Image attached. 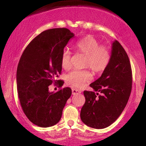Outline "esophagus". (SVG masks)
<instances>
[{"instance_id":"34e87169","label":"esophagus","mask_w":146,"mask_h":146,"mask_svg":"<svg viewBox=\"0 0 146 146\" xmlns=\"http://www.w3.org/2000/svg\"><path fill=\"white\" fill-rule=\"evenodd\" d=\"M82 91L80 89H78V88H72V94L73 95H78L81 93Z\"/></svg>"}]
</instances>
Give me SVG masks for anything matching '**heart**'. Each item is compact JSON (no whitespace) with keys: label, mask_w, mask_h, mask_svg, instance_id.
Masks as SVG:
<instances>
[{"label":"heart","mask_w":146,"mask_h":146,"mask_svg":"<svg viewBox=\"0 0 146 146\" xmlns=\"http://www.w3.org/2000/svg\"><path fill=\"white\" fill-rule=\"evenodd\" d=\"M92 36H86L75 43V48L78 53L84 55V66L90 68L95 73H101L106 69L111 60L109 47L101 44ZM71 52L66 49L62 52L61 65L64 69L71 66ZM93 75L90 70H73L66 75V81L72 86L80 88L92 79Z\"/></svg>","instance_id":"heart-1"}]
</instances>
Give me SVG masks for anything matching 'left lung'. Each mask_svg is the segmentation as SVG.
I'll use <instances>...</instances> for the list:
<instances>
[{
  "instance_id": "1",
  "label": "left lung",
  "mask_w": 146,
  "mask_h": 146,
  "mask_svg": "<svg viewBox=\"0 0 146 146\" xmlns=\"http://www.w3.org/2000/svg\"><path fill=\"white\" fill-rule=\"evenodd\" d=\"M132 69L128 54L117 40L112 46L111 60L100 78L90 86L95 91H84L86 102L80 113L84 123L93 128L109 126L120 116L132 90Z\"/></svg>"
}]
</instances>
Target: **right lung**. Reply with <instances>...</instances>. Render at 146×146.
I'll return each mask as SVG.
<instances>
[{
    "label": "right lung",
    "mask_w": 146,
    "mask_h": 146,
    "mask_svg": "<svg viewBox=\"0 0 146 146\" xmlns=\"http://www.w3.org/2000/svg\"><path fill=\"white\" fill-rule=\"evenodd\" d=\"M73 36L66 28L42 31L27 45L19 60L16 82L20 103L27 117L38 126L46 128L58 123L71 95L69 87L50 93L48 86H63V80L56 78L61 74L64 48Z\"/></svg>",
    "instance_id": "add662e5"
}]
</instances>
